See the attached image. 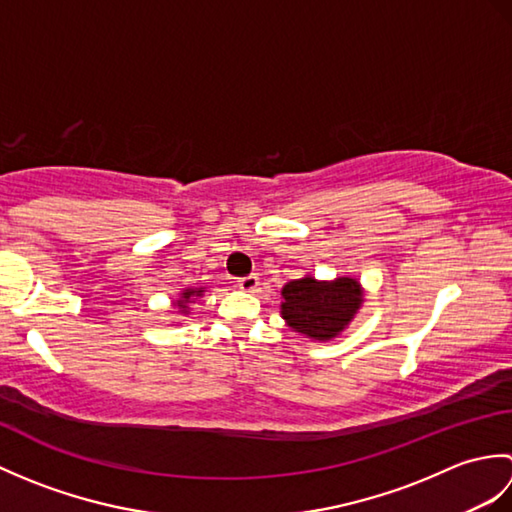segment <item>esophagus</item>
I'll return each mask as SVG.
<instances>
[{"label": "esophagus", "mask_w": 512, "mask_h": 512, "mask_svg": "<svg viewBox=\"0 0 512 512\" xmlns=\"http://www.w3.org/2000/svg\"><path fill=\"white\" fill-rule=\"evenodd\" d=\"M237 286L242 288V290H246V292H255L257 286H259V277L253 273V275H248V277L237 279Z\"/></svg>", "instance_id": "1"}]
</instances>
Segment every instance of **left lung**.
Segmentation results:
<instances>
[{
    "label": "left lung",
    "instance_id": "8db88e82",
    "mask_svg": "<svg viewBox=\"0 0 512 512\" xmlns=\"http://www.w3.org/2000/svg\"><path fill=\"white\" fill-rule=\"evenodd\" d=\"M281 317L288 328L314 341H330L339 336L363 303V288L352 277L317 281L306 275L281 290Z\"/></svg>",
    "mask_w": 512,
    "mask_h": 512
}]
</instances>
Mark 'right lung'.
<instances>
[{
  "label": "right lung",
  "mask_w": 512,
  "mask_h": 512,
  "mask_svg": "<svg viewBox=\"0 0 512 512\" xmlns=\"http://www.w3.org/2000/svg\"><path fill=\"white\" fill-rule=\"evenodd\" d=\"M202 292H204L202 288H187V290H184L182 295H180V299L176 301L178 310H180V312H187V310H189V303H191V299H193V297H200Z\"/></svg>",
  "instance_id": "add662e5"
}]
</instances>
